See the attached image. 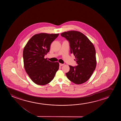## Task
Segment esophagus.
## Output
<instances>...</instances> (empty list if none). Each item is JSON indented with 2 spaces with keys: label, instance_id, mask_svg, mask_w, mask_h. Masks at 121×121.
Returning a JSON list of instances; mask_svg holds the SVG:
<instances>
[{
  "label": "esophagus",
  "instance_id": "1",
  "mask_svg": "<svg viewBox=\"0 0 121 121\" xmlns=\"http://www.w3.org/2000/svg\"><path fill=\"white\" fill-rule=\"evenodd\" d=\"M64 65V64H61V63H60V66H62Z\"/></svg>",
  "mask_w": 121,
  "mask_h": 121
}]
</instances>
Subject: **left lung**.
Listing matches in <instances>:
<instances>
[{"instance_id": "obj_1", "label": "left lung", "mask_w": 121, "mask_h": 121, "mask_svg": "<svg viewBox=\"0 0 121 121\" xmlns=\"http://www.w3.org/2000/svg\"><path fill=\"white\" fill-rule=\"evenodd\" d=\"M69 41L70 52L75 56L77 65H69L70 70L66 73L70 81L77 84L86 82L91 77L96 66V52L94 46L81 32L74 30L61 34Z\"/></svg>"}]
</instances>
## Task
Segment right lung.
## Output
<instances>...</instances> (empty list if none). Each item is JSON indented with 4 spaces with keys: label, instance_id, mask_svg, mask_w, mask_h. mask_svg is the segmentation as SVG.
<instances>
[{
    "label": "right lung",
    "instance_id": "obj_1",
    "mask_svg": "<svg viewBox=\"0 0 121 121\" xmlns=\"http://www.w3.org/2000/svg\"><path fill=\"white\" fill-rule=\"evenodd\" d=\"M59 34L40 33L28 40L23 51L24 66L27 73L36 84L45 85L53 79L59 68L58 62L44 58L49 52L52 43Z\"/></svg>",
    "mask_w": 121,
    "mask_h": 121
}]
</instances>
